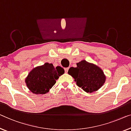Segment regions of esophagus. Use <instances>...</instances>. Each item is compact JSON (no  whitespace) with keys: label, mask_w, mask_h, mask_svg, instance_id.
<instances>
[{"label":"esophagus","mask_w":131,"mask_h":131,"mask_svg":"<svg viewBox=\"0 0 131 131\" xmlns=\"http://www.w3.org/2000/svg\"><path fill=\"white\" fill-rule=\"evenodd\" d=\"M64 69H65V71L66 73H67V72H68V70H69V68H65Z\"/></svg>","instance_id":"obj_1"}]
</instances>
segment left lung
<instances>
[{"mask_svg": "<svg viewBox=\"0 0 131 131\" xmlns=\"http://www.w3.org/2000/svg\"><path fill=\"white\" fill-rule=\"evenodd\" d=\"M77 67H71L68 74L71 75L78 86L86 92L96 91L105 82L106 77L102 69L95 64L83 60L77 63Z\"/></svg>", "mask_w": 131, "mask_h": 131, "instance_id": "obj_1", "label": "left lung"}]
</instances>
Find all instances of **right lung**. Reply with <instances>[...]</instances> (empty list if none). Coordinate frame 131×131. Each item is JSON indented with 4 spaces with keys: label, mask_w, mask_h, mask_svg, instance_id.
Wrapping results in <instances>:
<instances>
[{
    "label": "right lung",
    "mask_w": 131,
    "mask_h": 131,
    "mask_svg": "<svg viewBox=\"0 0 131 131\" xmlns=\"http://www.w3.org/2000/svg\"><path fill=\"white\" fill-rule=\"evenodd\" d=\"M65 73L60 66L54 68L53 64L45 63L37 66L31 71L25 79L29 90L35 94H45L48 93L55 84L60 75Z\"/></svg>",
    "instance_id": "obj_1"
}]
</instances>
